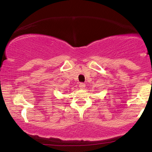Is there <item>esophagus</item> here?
<instances>
[{
    "mask_svg": "<svg viewBox=\"0 0 152 152\" xmlns=\"http://www.w3.org/2000/svg\"><path fill=\"white\" fill-rule=\"evenodd\" d=\"M85 86H86V85H85L84 83H80V85H79V87H80V89H84Z\"/></svg>",
    "mask_w": 152,
    "mask_h": 152,
    "instance_id": "obj_1",
    "label": "esophagus"
}]
</instances>
